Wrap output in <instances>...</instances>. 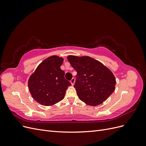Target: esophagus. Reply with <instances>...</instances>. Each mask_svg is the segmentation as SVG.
Returning a JSON list of instances; mask_svg holds the SVG:
<instances>
[{"label": "esophagus", "instance_id": "34e87169", "mask_svg": "<svg viewBox=\"0 0 146 146\" xmlns=\"http://www.w3.org/2000/svg\"><path fill=\"white\" fill-rule=\"evenodd\" d=\"M70 82L71 83L72 85H74V83H75V78H72L71 79V80H70Z\"/></svg>", "mask_w": 146, "mask_h": 146}]
</instances>
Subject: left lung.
<instances>
[{
	"instance_id": "left-lung-1",
	"label": "left lung",
	"mask_w": 146,
	"mask_h": 146,
	"mask_svg": "<svg viewBox=\"0 0 146 146\" xmlns=\"http://www.w3.org/2000/svg\"><path fill=\"white\" fill-rule=\"evenodd\" d=\"M68 60L77 72L74 88L78 98L86 104L97 106L115 90V77L100 61L88 56L69 55Z\"/></svg>"
}]
</instances>
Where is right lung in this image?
Segmentation results:
<instances>
[{
  "instance_id": "obj_1",
  "label": "right lung",
  "mask_w": 146,
  "mask_h": 146,
  "mask_svg": "<svg viewBox=\"0 0 146 146\" xmlns=\"http://www.w3.org/2000/svg\"><path fill=\"white\" fill-rule=\"evenodd\" d=\"M63 60L62 57L56 55L48 57L38 65L29 79L31 95L42 105L51 106L59 102L64 99L68 87L71 85L60 68Z\"/></svg>"
}]
</instances>
